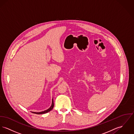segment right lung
<instances>
[{
    "label": "right lung",
    "instance_id": "right-lung-1",
    "mask_svg": "<svg viewBox=\"0 0 134 134\" xmlns=\"http://www.w3.org/2000/svg\"><path fill=\"white\" fill-rule=\"evenodd\" d=\"M54 102H53V99H52V105L51 106V107L48 109V110H46L44 111H41V112H33V113H34V114H45V113H48L49 111H51V110L53 109V107H54Z\"/></svg>",
    "mask_w": 134,
    "mask_h": 134
}]
</instances>
